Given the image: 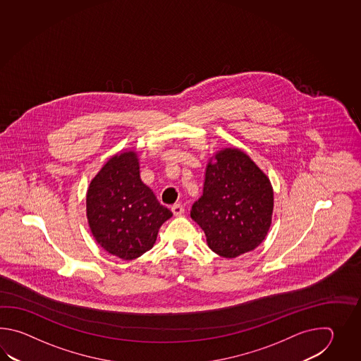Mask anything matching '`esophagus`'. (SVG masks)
<instances>
[{
	"instance_id": "34e87169",
	"label": "esophagus",
	"mask_w": 361,
	"mask_h": 361,
	"mask_svg": "<svg viewBox=\"0 0 361 361\" xmlns=\"http://www.w3.org/2000/svg\"><path fill=\"white\" fill-rule=\"evenodd\" d=\"M171 212L176 216H180L184 213V207L182 204H176L171 207Z\"/></svg>"
}]
</instances>
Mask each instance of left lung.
I'll use <instances>...</instances> for the list:
<instances>
[{"label":"left lung","mask_w":361,"mask_h":361,"mask_svg":"<svg viewBox=\"0 0 361 361\" xmlns=\"http://www.w3.org/2000/svg\"><path fill=\"white\" fill-rule=\"evenodd\" d=\"M272 210L267 176L243 151L224 148L207 164L202 196L192 205L191 218L214 253L236 258L261 245Z\"/></svg>","instance_id":"1"}]
</instances>
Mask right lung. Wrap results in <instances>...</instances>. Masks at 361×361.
<instances>
[{"mask_svg": "<svg viewBox=\"0 0 361 361\" xmlns=\"http://www.w3.org/2000/svg\"><path fill=\"white\" fill-rule=\"evenodd\" d=\"M86 215L97 243L130 261L154 246L162 223L173 213L142 182L138 154L128 151L112 156L90 182Z\"/></svg>", "mask_w": 361, "mask_h": 361, "instance_id": "right-lung-1", "label": "right lung"}]
</instances>
